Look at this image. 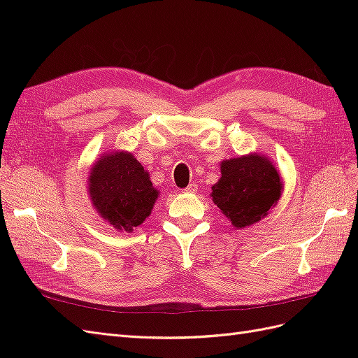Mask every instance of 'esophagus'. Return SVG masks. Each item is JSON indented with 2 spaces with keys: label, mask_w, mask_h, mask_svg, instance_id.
<instances>
[{
  "label": "esophagus",
  "mask_w": 358,
  "mask_h": 358,
  "mask_svg": "<svg viewBox=\"0 0 358 358\" xmlns=\"http://www.w3.org/2000/svg\"><path fill=\"white\" fill-rule=\"evenodd\" d=\"M197 191V183L196 182H192V183H189V185L183 189V192H187V194H194Z\"/></svg>",
  "instance_id": "1"
}]
</instances>
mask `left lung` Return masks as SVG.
I'll use <instances>...</instances> for the list:
<instances>
[{
  "label": "left lung",
  "instance_id": "obj_1",
  "mask_svg": "<svg viewBox=\"0 0 358 358\" xmlns=\"http://www.w3.org/2000/svg\"><path fill=\"white\" fill-rule=\"evenodd\" d=\"M282 180L267 157L249 154L221 162L212 200L236 229L258 222L282 196Z\"/></svg>",
  "mask_w": 358,
  "mask_h": 358
}]
</instances>
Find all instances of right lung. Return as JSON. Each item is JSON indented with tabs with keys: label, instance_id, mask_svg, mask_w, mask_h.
Listing matches in <instances>:
<instances>
[{
	"label": "right lung",
	"instance_id": "right-lung-1",
	"mask_svg": "<svg viewBox=\"0 0 358 358\" xmlns=\"http://www.w3.org/2000/svg\"><path fill=\"white\" fill-rule=\"evenodd\" d=\"M92 206L116 230L131 233L152 212L158 191L149 173L129 152L104 154L91 169Z\"/></svg>",
	"mask_w": 358,
	"mask_h": 358
}]
</instances>
